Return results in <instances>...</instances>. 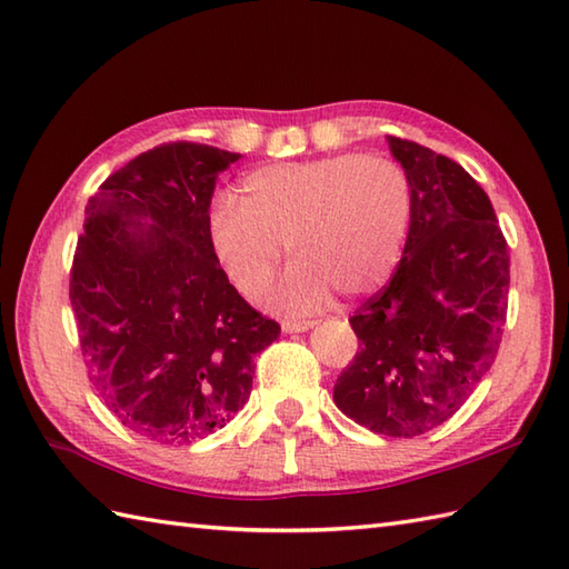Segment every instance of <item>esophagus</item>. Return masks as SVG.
<instances>
[{
	"label": "esophagus",
	"instance_id": "obj_1",
	"mask_svg": "<svg viewBox=\"0 0 569 569\" xmlns=\"http://www.w3.org/2000/svg\"><path fill=\"white\" fill-rule=\"evenodd\" d=\"M312 325H316V322H310V320H283L281 330L288 332V335H291V332H308Z\"/></svg>",
	"mask_w": 569,
	"mask_h": 569
}]
</instances>
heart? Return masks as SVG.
I'll use <instances>...</instances> for the list:
<instances>
[{
    "instance_id": "b5f03b06",
    "label": "heart",
    "mask_w": 569,
    "mask_h": 569,
    "mask_svg": "<svg viewBox=\"0 0 569 569\" xmlns=\"http://www.w3.org/2000/svg\"><path fill=\"white\" fill-rule=\"evenodd\" d=\"M241 200L214 196L208 239L244 298H259L283 259L296 261L271 296L283 312H316L340 288L377 291L401 261L413 198L403 168L383 156L278 161L241 178Z\"/></svg>"
}]
</instances>
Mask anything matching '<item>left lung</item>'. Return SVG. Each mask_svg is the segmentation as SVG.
I'll return each mask as SVG.
<instances>
[{
	"label": "left lung",
	"mask_w": 569,
	"mask_h": 569,
	"mask_svg": "<svg viewBox=\"0 0 569 569\" xmlns=\"http://www.w3.org/2000/svg\"><path fill=\"white\" fill-rule=\"evenodd\" d=\"M386 141L413 214L389 286L349 318L361 349L335 383V403L371 432L416 438L450 420L497 359L509 249L462 166L416 141Z\"/></svg>",
	"instance_id": "1"
}]
</instances>
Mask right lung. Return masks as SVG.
<instances>
[{
    "mask_svg": "<svg viewBox=\"0 0 569 569\" xmlns=\"http://www.w3.org/2000/svg\"><path fill=\"white\" fill-rule=\"evenodd\" d=\"M241 156L166 143L104 180L70 271L82 359L102 403L173 445L224 428L251 393L253 355L278 340L217 263L208 204Z\"/></svg>",
    "mask_w": 569,
    "mask_h": 569,
    "instance_id": "1",
    "label": "right lung"
}]
</instances>
